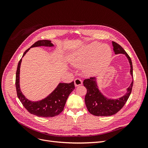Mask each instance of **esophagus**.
Wrapping results in <instances>:
<instances>
[{"mask_svg": "<svg viewBox=\"0 0 148 148\" xmlns=\"http://www.w3.org/2000/svg\"><path fill=\"white\" fill-rule=\"evenodd\" d=\"M83 83V82L82 80L80 79H79V78H77L74 80V84L75 86H80V85H82Z\"/></svg>", "mask_w": 148, "mask_h": 148, "instance_id": "1", "label": "esophagus"}]
</instances>
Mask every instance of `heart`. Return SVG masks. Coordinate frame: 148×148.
Returning <instances> with one entry per match:
<instances>
[{
    "label": "heart",
    "mask_w": 148,
    "mask_h": 148,
    "mask_svg": "<svg viewBox=\"0 0 148 148\" xmlns=\"http://www.w3.org/2000/svg\"><path fill=\"white\" fill-rule=\"evenodd\" d=\"M112 50L106 44L98 42L90 43L74 53L71 63L75 66H85L84 70L88 74H95L108 63L112 57Z\"/></svg>",
    "instance_id": "heart-1"
}]
</instances>
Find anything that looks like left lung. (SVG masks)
<instances>
[{
    "label": "left lung",
    "mask_w": 148,
    "mask_h": 148,
    "mask_svg": "<svg viewBox=\"0 0 148 148\" xmlns=\"http://www.w3.org/2000/svg\"><path fill=\"white\" fill-rule=\"evenodd\" d=\"M112 45L116 54H124L127 58L130 64V74L133 77V81L127 88V92L125 95L119 98L114 99L107 98L101 92L95 77H90V79H85L83 81V85L87 89V93L84 98L85 104L89 112L97 116H112L118 113L127 101L133 85V65L130 57L119 44L113 41Z\"/></svg>",
    "instance_id": "left-lung-1"
}]
</instances>
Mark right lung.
Here are the masks:
<instances>
[{
	"label": "right lung",
	"instance_id": "obj_1",
	"mask_svg": "<svg viewBox=\"0 0 148 148\" xmlns=\"http://www.w3.org/2000/svg\"><path fill=\"white\" fill-rule=\"evenodd\" d=\"M40 46L53 47L54 45L49 40L38 41L25 51L22 58L30 48ZM21 60L22 59L20 60L17 66L15 86L17 97L23 106L30 113L39 117L50 118L59 114L64 110L68 96L75 89L74 82L70 83H60L57 88L44 99L38 101H31L22 94L20 88V68Z\"/></svg>",
	"mask_w": 148,
	"mask_h": 148
}]
</instances>
